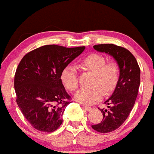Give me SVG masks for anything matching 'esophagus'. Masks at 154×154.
Listing matches in <instances>:
<instances>
[{"label":"esophagus","instance_id":"obj_1","mask_svg":"<svg viewBox=\"0 0 154 154\" xmlns=\"http://www.w3.org/2000/svg\"><path fill=\"white\" fill-rule=\"evenodd\" d=\"M83 108H84V110H86V111H90V110H91V109H92V108H90V107H88V106H83Z\"/></svg>","mask_w":154,"mask_h":154}]
</instances>
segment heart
<instances>
[{"instance_id":"heart-1","label":"heart","mask_w":154,"mask_h":154,"mask_svg":"<svg viewBox=\"0 0 154 154\" xmlns=\"http://www.w3.org/2000/svg\"><path fill=\"white\" fill-rule=\"evenodd\" d=\"M81 66L96 74L95 86L100 85L106 92L114 89L119 79V67L115 62L106 63V59L103 55L91 54L81 61ZM61 80L64 86L70 91H75L79 86L77 68L75 65H68L61 74ZM104 97L101 87L93 89H81L75 92L74 98L79 103L91 105L97 103Z\"/></svg>"}]
</instances>
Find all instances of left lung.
Masks as SVG:
<instances>
[{
  "instance_id": "obj_1",
  "label": "left lung",
  "mask_w": 154,
  "mask_h": 154,
  "mask_svg": "<svg viewBox=\"0 0 154 154\" xmlns=\"http://www.w3.org/2000/svg\"><path fill=\"white\" fill-rule=\"evenodd\" d=\"M114 59L118 65L119 77L113 94L105 102L107 109H100L103 119L92 125L94 130L108 133L118 129L129 116L135 103L140 84V70L137 60L129 50L114 44H99L93 46Z\"/></svg>"
}]
</instances>
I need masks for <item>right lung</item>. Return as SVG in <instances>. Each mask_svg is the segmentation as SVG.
Returning a JSON list of instances; mask_svg holds the SVG:
<instances>
[{"label": "right lung", "instance_id": "obj_1", "mask_svg": "<svg viewBox=\"0 0 154 154\" xmlns=\"http://www.w3.org/2000/svg\"><path fill=\"white\" fill-rule=\"evenodd\" d=\"M84 49L85 46L46 45L22 59L14 76L17 103L35 129L52 132L63 123L64 111L71 102L62 82V72Z\"/></svg>", "mask_w": 154, "mask_h": 154}]
</instances>
